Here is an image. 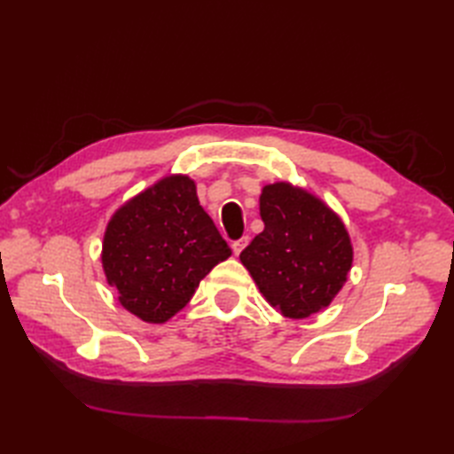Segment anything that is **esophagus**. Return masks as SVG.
I'll use <instances>...</instances> for the list:
<instances>
[{
    "instance_id": "obj_1",
    "label": "esophagus",
    "mask_w": 454,
    "mask_h": 454,
    "mask_svg": "<svg viewBox=\"0 0 454 454\" xmlns=\"http://www.w3.org/2000/svg\"><path fill=\"white\" fill-rule=\"evenodd\" d=\"M249 244V238L247 236H244V238H239V239H236V242L232 244V249H234V254L236 255H239L246 249V246Z\"/></svg>"
}]
</instances>
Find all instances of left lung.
<instances>
[{"label":"left lung","mask_w":454,"mask_h":454,"mask_svg":"<svg viewBox=\"0 0 454 454\" xmlns=\"http://www.w3.org/2000/svg\"><path fill=\"white\" fill-rule=\"evenodd\" d=\"M263 232L239 262L275 310L293 320L332 304L353 265V244L343 220L293 183L265 185L259 197Z\"/></svg>","instance_id":"obj_1"}]
</instances>
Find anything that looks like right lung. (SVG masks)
Masks as SVG:
<instances>
[{
  "instance_id": "1",
  "label": "right lung",
  "mask_w": 454,
  "mask_h": 454,
  "mask_svg": "<svg viewBox=\"0 0 454 454\" xmlns=\"http://www.w3.org/2000/svg\"><path fill=\"white\" fill-rule=\"evenodd\" d=\"M232 255L189 176H166L114 210L103 236L107 283L130 314L166 324Z\"/></svg>"
}]
</instances>
